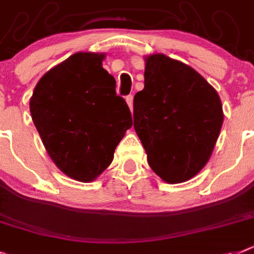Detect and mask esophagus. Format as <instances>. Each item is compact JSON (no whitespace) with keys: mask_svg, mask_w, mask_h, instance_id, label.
Returning <instances> with one entry per match:
<instances>
[{"mask_svg":"<svg viewBox=\"0 0 254 254\" xmlns=\"http://www.w3.org/2000/svg\"><path fill=\"white\" fill-rule=\"evenodd\" d=\"M126 102L128 105V108L131 109L132 112V108H133V96L132 94H128V96H126Z\"/></svg>","mask_w":254,"mask_h":254,"instance_id":"esophagus-1","label":"esophagus"}]
</instances>
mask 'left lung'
<instances>
[{
  "label": "left lung",
  "instance_id": "obj_1",
  "mask_svg": "<svg viewBox=\"0 0 254 254\" xmlns=\"http://www.w3.org/2000/svg\"><path fill=\"white\" fill-rule=\"evenodd\" d=\"M144 89L133 97V127L152 170L171 184L193 178L210 158L222 123L221 98L188 64L146 58Z\"/></svg>",
  "mask_w": 254,
  "mask_h": 254
}]
</instances>
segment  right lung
Returning a JSON list of instances; mask_svg holds the SVG:
<instances>
[{"instance_id":"right-lung-1","label":"right lung","mask_w":254,"mask_h":254,"mask_svg":"<svg viewBox=\"0 0 254 254\" xmlns=\"http://www.w3.org/2000/svg\"><path fill=\"white\" fill-rule=\"evenodd\" d=\"M104 54L76 53L44 75L29 110L48 154L67 177L96 179L114 158L132 126L129 108L117 96Z\"/></svg>"}]
</instances>
